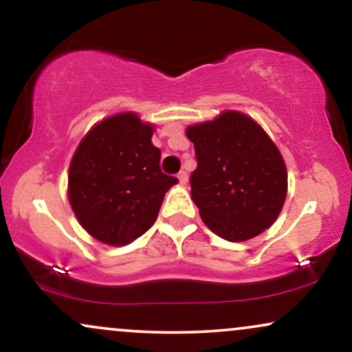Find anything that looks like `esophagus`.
Listing matches in <instances>:
<instances>
[{
  "label": "esophagus",
  "instance_id": "1",
  "mask_svg": "<svg viewBox=\"0 0 352 352\" xmlns=\"http://www.w3.org/2000/svg\"><path fill=\"white\" fill-rule=\"evenodd\" d=\"M177 177H179V182H180L182 185H185V184H187V180H188V175H187V172H185V170H180V172H179V175H177Z\"/></svg>",
  "mask_w": 352,
  "mask_h": 352
}]
</instances>
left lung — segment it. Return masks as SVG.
<instances>
[{"label": "left lung", "mask_w": 352, "mask_h": 352, "mask_svg": "<svg viewBox=\"0 0 352 352\" xmlns=\"http://www.w3.org/2000/svg\"><path fill=\"white\" fill-rule=\"evenodd\" d=\"M197 168L192 200L201 220L228 241L260 235L280 215L288 173L280 151L252 117L236 111L188 125Z\"/></svg>", "instance_id": "left-lung-1"}]
</instances>
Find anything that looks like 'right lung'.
<instances>
[{"mask_svg":"<svg viewBox=\"0 0 352 352\" xmlns=\"http://www.w3.org/2000/svg\"><path fill=\"white\" fill-rule=\"evenodd\" d=\"M153 127L134 112L96 124L69 165L67 192L79 223L102 243L120 246L152 227L175 177L160 170Z\"/></svg>","mask_w":352,"mask_h":352,"instance_id":"right-lung-1","label":"right lung"}]
</instances>
